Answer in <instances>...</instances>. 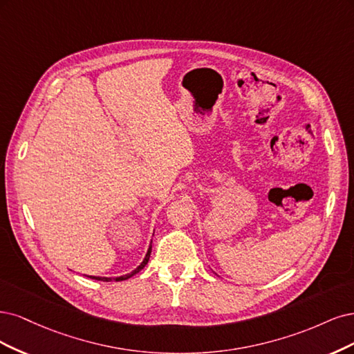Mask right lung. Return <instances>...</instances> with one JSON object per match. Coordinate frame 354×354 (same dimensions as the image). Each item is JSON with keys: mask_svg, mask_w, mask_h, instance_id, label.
Instances as JSON below:
<instances>
[{"mask_svg": "<svg viewBox=\"0 0 354 354\" xmlns=\"http://www.w3.org/2000/svg\"><path fill=\"white\" fill-rule=\"evenodd\" d=\"M150 254H151V244H150V247H148V250H147V254H145V257H144V260L141 261V265L136 268V269H133L132 272H129V273H127V275H122V277H116V278H109V277H93V275H86L88 278H91V279H95V281H106V282H110V281H124V279H129L131 277H133V275H136V273H138L140 270H142L144 268H145V265L148 263V260H150Z\"/></svg>", "mask_w": 354, "mask_h": 354, "instance_id": "1", "label": "right lung"}]
</instances>
